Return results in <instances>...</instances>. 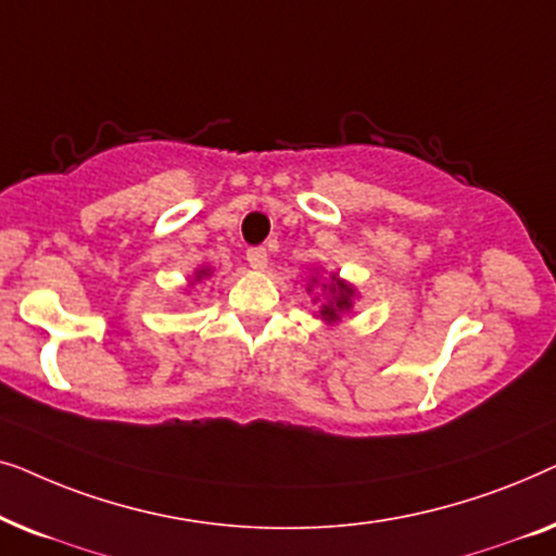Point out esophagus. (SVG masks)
<instances>
[{"mask_svg":"<svg viewBox=\"0 0 556 556\" xmlns=\"http://www.w3.org/2000/svg\"><path fill=\"white\" fill-rule=\"evenodd\" d=\"M248 265L253 270L268 268V250H265V248H250L248 250Z\"/></svg>","mask_w":556,"mask_h":556,"instance_id":"obj_1","label":"esophagus"}]
</instances>
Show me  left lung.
<instances>
[{
  "label": "left lung",
  "instance_id": "obj_1",
  "mask_svg": "<svg viewBox=\"0 0 556 556\" xmlns=\"http://www.w3.org/2000/svg\"><path fill=\"white\" fill-rule=\"evenodd\" d=\"M316 288L325 293L324 296L318 293L323 299L318 300L316 295L314 303L321 301V308H318L316 316L321 318L326 326H337L341 321V316L352 314L354 301H356V295H359V293H356V288L349 283V280L339 278V273H331L329 278H321V270L316 268V273H311L306 291L314 293Z\"/></svg>",
  "mask_w": 556,
  "mask_h": 556
}]
</instances>
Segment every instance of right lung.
<instances>
[{"instance_id":"obj_1","label":"right lung","mask_w":556,"mask_h":556,"mask_svg":"<svg viewBox=\"0 0 556 556\" xmlns=\"http://www.w3.org/2000/svg\"><path fill=\"white\" fill-rule=\"evenodd\" d=\"M212 276V268L210 265H200V268H197L194 273H192V278H189V288H194L197 283H200V280H204V278H210Z\"/></svg>"}]
</instances>
